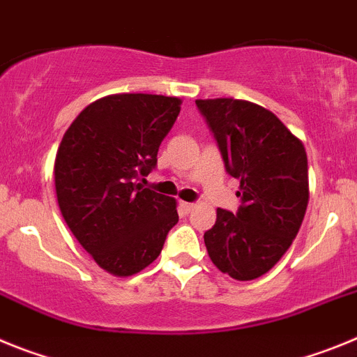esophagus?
I'll return each instance as SVG.
<instances>
[{
    "label": "esophagus",
    "mask_w": 357,
    "mask_h": 357,
    "mask_svg": "<svg viewBox=\"0 0 357 357\" xmlns=\"http://www.w3.org/2000/svg\"><path fill=\"white\" fill-rule=\"evenodd\" d=\"M181 209L184 211V213H191V211L195 209V204H191V202H181Z\"/></svg>",
    "instance_id": "esophagus-1"
}]
</instances>
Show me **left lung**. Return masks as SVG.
I'll list each match as a JSON object with an SVG mask.
<instances>
[{"label": "left lung", "mask_w": 357, "mask_h": 357, "mask_svg": "<svg viewBox=\"0 0 357 357\" xmlns=\"http://www.w3.org/2000/svg\"><path fill=\"white\" fill-rule=\"evenodd\" d=\"M222 151L225 168L239 178L241 206L216 211L204 234L220 272L254 280L270 272L301 229L309 202L307 155L302 141L264 107L247 100H197Z\"/></svg>", "instance_id": "obj_1"}]
</instances>
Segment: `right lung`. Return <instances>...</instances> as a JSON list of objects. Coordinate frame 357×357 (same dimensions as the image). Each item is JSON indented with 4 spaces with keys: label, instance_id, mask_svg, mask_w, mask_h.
<instances>
[{
    "label": "right lung",
    "instance_id": "obj_1",
    "mask_svg": "<svg viewBox=\"0 0 357 357\" xmlns=\"http://www.w3.org/2000/svg\"><path fill=\"white\" fill-rule=\"evenodd\" d=\"M181 98L123 93L85 107L55 157L62 218L105 272L130 277L159 257L178 222L176 200L135 184L157 164Z\"/></svg>",
    "mask_w": 357,
    "mask_h": 357
}]
</instances>
